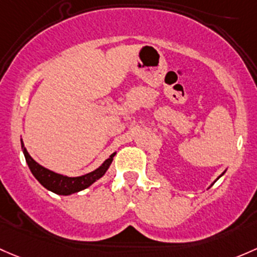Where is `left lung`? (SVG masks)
<instances>
[{"label": "left lung", "mask_w": 257, "mask_h": 257, "mask_svg": "<svg viewBox=\"0 0 257 257\" xmlns=\"http://www.w3.org/2000/svg\"><path fill=\"white\" fill-rule=\"evenodd\" d=\"M221 175H223V174H221ZM221 175H220V176H221ZM220 176H219V177H220ZM219 177H218V178H219ZM218 178H217V180H218Z\"/></svg>", "instance_id": "1"}]
</instances>
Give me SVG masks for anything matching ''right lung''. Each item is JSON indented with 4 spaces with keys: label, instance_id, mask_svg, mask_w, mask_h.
I'll return each mask as SVG.
<instances>
[{
    "label": "right lung",
    "instance_id": "obj_1",
    "mask_svg": "<svg viewBox=\"0 0 257 257\" xmlns=\"http://www.w3.org/2000/svg\"><path fill=\"white\" fill-rule=\"evenodd\" d=\"M22 150H23L27 164H28L29 169H31L34 177H36L47 190H49L51 192L56 194H63V196L76 193L79 192V191H82L85 190V188L90 187L93 182H96L98 178H101L104 174H106L108 167L112 164L113 156L115 155V153L112 154V155L109 156V159H107L98 169L90 172V174L83 175V176L80 177H67L63 176V175L55 174V172L50 171V170L45 169V167L40 166L39 164L36 163V161L32 159V156L29 155L26 148H24L23 142H22Z\"/></svg>",
    "mask_w": 257,
    "mask_h": 257
}]
</instances>
